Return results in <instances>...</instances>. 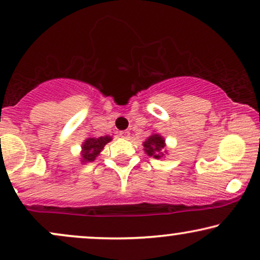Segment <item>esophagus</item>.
Here are the masks:
<instances>
[{
	"mask_svg": "<svg viewBox=\"0 0 260 260\" xmlns=\"http://www.w3.org/2000/svg\"><path fill=\"white\" fill-rule=\"evenodd\" d=\"M120 137L124 138V139H128V138L131 137V132L129 131H122V132H120Z\"/></svg>",
	"mask_w": 260,
	"mask_h": 260,
	"instance_id": "34e87169",
	"label": "esophagus"
}]
</instances>
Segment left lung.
<instances>
[{
    "label": "left lung",
    "mask_w": 260,
    "mask_h": 260,
    "mask_svg": "<svg viewBox=\"0 0 260 260\" xmlns=\"http://www.w3.org/2000/svg\"><path fill=\"white\" fill-rule=\"evenodd\" d=\"M144 150L149 156H152L153 158H162L166 153V140L159 134H152L143 144Z\"/></svg>",
    "instance_id": "left-lung-1"
}]
</instances>
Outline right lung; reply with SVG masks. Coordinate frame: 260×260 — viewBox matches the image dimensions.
I'll return each mask as SVG.
<instances>
[{"mask_svg":"<svg viewBox=\"0 0 260 260\" xmlns=\"http://www.w3.org/2000/svg\"><path fill=\"white\" fill-rule=\"evenodd\" d=\"M113 138L109 136L106 137H98V138H87L83 143L81 146V162H93L96 157L101 153V151L104 149L109 141H111Z\"/></svg>","mask_w":260,"mask_h":260,"instance_id":"right-lung-1","label":"right lung"}]
</instances>
